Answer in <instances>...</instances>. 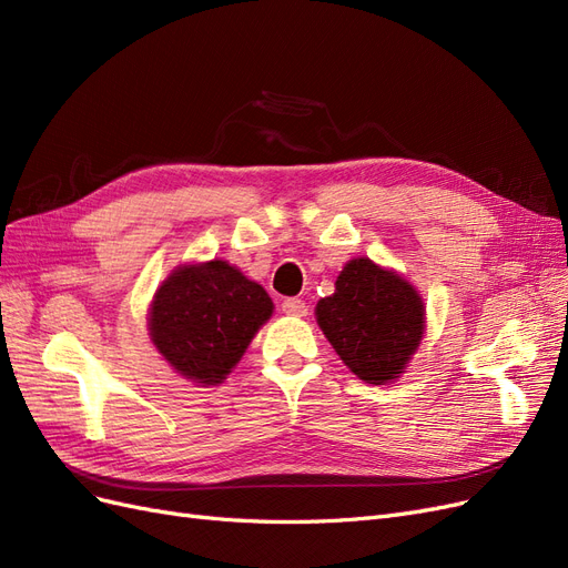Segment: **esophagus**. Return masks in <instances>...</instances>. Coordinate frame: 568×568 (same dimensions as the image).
I'll return each instance as SVG.
<instances>
[{"label":"esophagus","instance_id":"obj_1","mask_svg":"<svg viewBox=\"0 0 568 568\" xmlns=\"http://www.w3.org/2000/svg\"><path fill=\"white\" fill-rule=\"evenodd\" d=\"M282 311L288 317H305L307 315V305L301 298H284L282 301Z\"/></svg>","mask_w":568,"mask_h":568}]
</instances>
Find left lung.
<instances>
[{
    "instance_id": "obj_1",
    "label": "left lung",
    "mask_w": 568,
    "mask_h": 568,
    "mask_svg": "<svg viewBox=\"0 0 568 568\" xmlns=\"http://www.w3.org/2000/svg\"><path fill=\"white\" fill-rule=\"evenodd\" d=\"M334 294L320 298L315 320L357 379L384 386L405 374L426 332V305L400 272L353 257Z\"/></svg>"
}]
</instances>
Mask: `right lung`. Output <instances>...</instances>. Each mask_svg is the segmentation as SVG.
<instances>
[{
	"label": "right lung",
	"instance_id": "right-lung-1",
	"mask_svg": "<svg viewBox=\"0 0 568 568\" xmlns=\"http://www.w3.org/2000/svg\"><path fill=\"white\" fill-rule=\"evenodd\" d=\"M267 291L222 257L184 263L149 305V336L165 363L199 386H217L272 317Z\"/></svg>",
	"mask_w": 568,
	"mask_h": 568
}]
</instances>
